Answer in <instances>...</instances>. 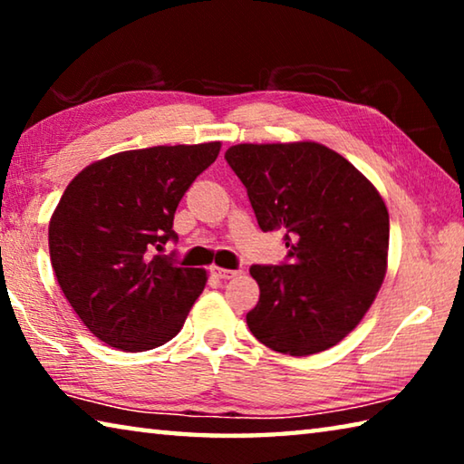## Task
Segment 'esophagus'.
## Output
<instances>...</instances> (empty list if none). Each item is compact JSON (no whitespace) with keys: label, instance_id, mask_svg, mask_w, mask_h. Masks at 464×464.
Returning <instances> with one entry per match:
<instances>
[{"label":"esophagus","instance_id":"obj_1","mask_svg":"<svg viewBox=\"0 0 464 464\" xmlns=\"http://www.w3.org/2000/svg\"><path fill=\"white\" fill-rule=\"evenodd\" d=\"M235 274H237V270H227V268H213V276H217L218 280H229V278H233Z\"/></svg>","mask_w":464,"mask_h":464}]
</instances>
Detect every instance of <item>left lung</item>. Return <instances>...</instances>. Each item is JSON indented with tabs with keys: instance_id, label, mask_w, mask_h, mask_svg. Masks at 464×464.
<instances>
[{
	"instance_id": "obj_1",
	"label": "left lung",
	"mask_w": 464,
	"mask_h": 464,
	"mask_svg": "<svg viewBox=\"0 0 464 464\" xmlns=\"http://www.w3.org/2000/svg\"><path fill=\"white\" fill-rule=\"evenodd\" d=\"M225 160L264 233L285 231L280 266L254 264L260 301L247 327L268 348H332L371 307L387 272L389 213L376 188L319 143L233 145Z\"/></svg>"
}]
</instances>
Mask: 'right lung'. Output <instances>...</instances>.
Segmentation results:
<instances>
[{
	"label": "right lung",
	"instance_id": "add662e5",
	"mask_svg": "<svg viewBox=\"0 0 464 464\" xmlns=\"http://www.w3.org/2000/svg\"><path fill=\"white\" fill-rule=\"evenodd\" d=\"M221 143L149 147L92 163L63 192L49 225L51 264L63 295L112 348L145 352L169 342L207 285L182 268L174 215Z\"/></svg>",
	"mask_w": 464,
	"mask_h": 464
}]
</instances>
